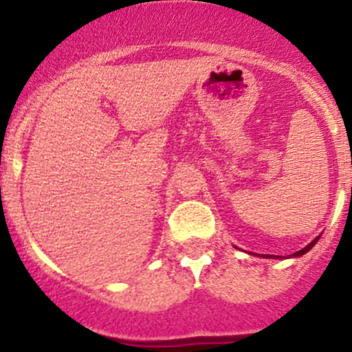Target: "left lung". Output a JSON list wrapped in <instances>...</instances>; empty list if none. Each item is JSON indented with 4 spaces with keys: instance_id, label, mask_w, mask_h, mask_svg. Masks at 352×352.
<instances>
[{
    "instance_id": "left-lung-1",
    "label": "left lung",
    "mask_w": 352,
    "mask_h": 352,
    "mask_svg": "<svg viewBox=\"0 0 352 352\" xmlns=\"http://www.w3.org/2000/svg\"><path fill=\"white\" fill-rule=\"evenodd\" d=\"M318 239H320V236H317V239H315V240H314V242H311V243H308V245H307V247H305V248H301V250L294 252V254H293V257H300V255L307 254V252H308V250H310V248H311V247H314V245L318 242Z\"/></svg>"
}]
</instances>
